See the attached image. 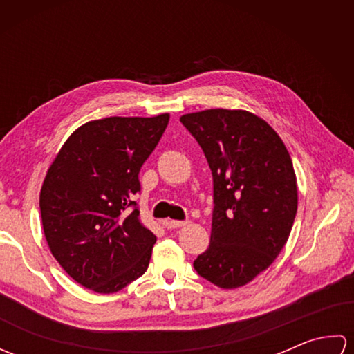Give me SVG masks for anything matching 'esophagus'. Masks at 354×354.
I'll return each mask as SVG.
<instances>
[{"label":"esophagus","instance_id":"esophagus-1","mask_svg":"<svg viewBox=\"0 0 354 354\" xmlns=\"http://www.w3.org/2000/svg\"><path fill=\"white\" fill-rule=\"evenodd\" d=\"M187 223H189L187 221H169V222H165V227L167 228H183Z\"/></svg>","mask_w":354,"mask_h":354}]
</instances>
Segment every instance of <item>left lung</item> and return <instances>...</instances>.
<instances>
[{
	"label": "left lung",
	"mask_w": 354,
	"mask_h": 354,
	"mask_svg": "<svg viewBox=\"0 0 354 354\" xmlns=\"http://www.w3.org/2000/svg\"><path fill=\"white\" fill-rule=\"evenodd\" d=\"M179 120L213 173L212 239L193 266L217 288H240L272 265L289 239L298 208L290 155L252 112L217 108Z\"/></svg>",
	"instance_id": "1"
}]
</instances>
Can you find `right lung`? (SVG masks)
I'll return each instance as SVG.
<instances>
[{
  "label": "right lung",
  "instance_id": "obj_1",
  "mask_svg": "<svg viewBox=\"0 0 354 354\" xmlns=\"http://www.w3.org/2000/svg\"><path fill=\"white\" fill-rule=\"evenodd\" d=\"M108 117L74 131L45 175L39 207L50 251L73 280L114 293L146 272L156 236L140 219L138 173L169 124Z\"/></svg>",
  "mask_w": 354,
  "mask_h": 354
}]
</instances>
